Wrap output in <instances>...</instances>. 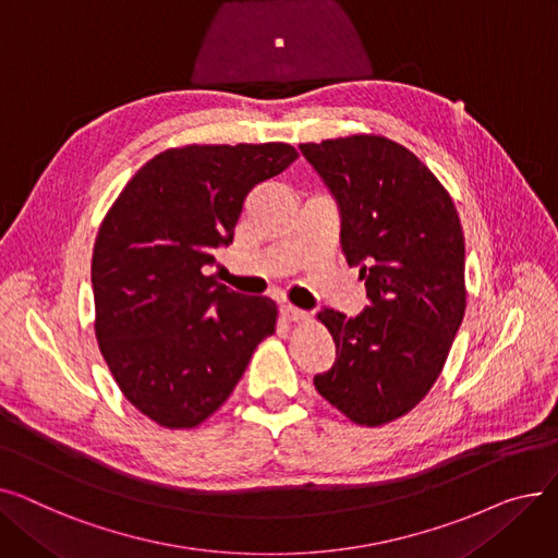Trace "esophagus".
<instances>
[{
  "instance_id": "esophagus-1",
  "label": "esophagus",
  "mask_w": 558,
  "mask_h": 558,
  "mask_svg": "<svg viewBox=\"0 0 558 558\" xmlns=\"http://www.w3.org/2000/svg\"><path fill=\"white\" fill-rule=\"evenodd\" d=\"M280 314L284 320H305L307 318V312L294 307V305H282L280 307Z\"/></svg>"
}]
</instances>
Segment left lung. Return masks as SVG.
I'll use <instances>...</instances> for the list:
<instances>
[{"label":"left lung","mask_w":558,"mask_h":558,"mask_svg":"<svg viewBox=\"0 0 558 558\" xmlns=\"http://www.w3.org/2000/svg\"><path fill=\"white\" fill-rule=\"evenodd\" d=\"M301 154L337 201L341 251L368 296L355 318L318 312L337 360L314 387L353 423L385 425L427 396L463 320L461 221L436 175L393 140L350 135Z\"/></svg>","instance_id":"1"}]
</instances>
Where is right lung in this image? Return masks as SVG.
<instances>
[{"instance_id":"right-lung-1","label":"right lung","mask_w":558,"mask_h":558,"mask_svg":"<svg viewBox=\"0 0 558 558\" xmlns=\"http://www.w3.org/2000/svg\"><path fill=\"white\" fill-rule=\"evenodd\" d=\"M294 146L190 144L146 162L117 196L93 251L95 332L126 400L162 427H196L228 400L278 307L205 269L232 244L248 192Z\"/></svg>"}]
</instances>
